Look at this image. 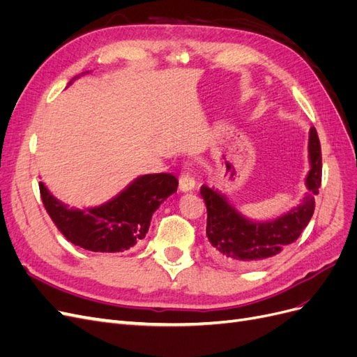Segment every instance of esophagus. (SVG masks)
<instances>
[{"label":"esophagus","instance_id":"34e87169","mask_svg":"<svg viewBox=\"0 0 357 357\" xmlns=\"http://www.w3.org/2000/svg\"><path fill=\"white\" fill-rule=\"evenodd\" d=\"M195 180H193V177H190L188 172H183V174L180 176V180H178V188L181 192H192L193 189H195Z\"/></svg>","mask_w":357,"mask_h":357}]
</instances>
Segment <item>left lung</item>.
<instances>
[{"label": "left lung", "instance_id": "obj_1", "mask_svg": "<svg viewBox=\"0 0 357 357\" xmlns=\"http://www.w3.org/2000/svg\"><path fill=\"white\" fill-rule=\"evenodd\" d=\"M308 160V190L304 198L274 220L248 219L225 193L202 185L201 195L207 205V236L218 261L234 268L261 266L274 261L299 238L314 213V197L321 183V152L316 128L310 129Z\"/></svg>", "mask_w": 357, "mask_h": 357}]
</instances>
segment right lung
Returning a JSON list of instances; mask_svg holds the SVG:
<instances>
[{
	"label": "right lung",
	"instance_id": "add662e5",
	"mask_svg": "<svg viewBox=\"0 0 357 357\" xmlns=\"http://www.w3.org/2000/svg\"><path fill=\"white\" fill-rule=\"evenodd\" d=\"M178 180L167 172L144 174L114 198L96 207H68L40 181L45 208L66 238L84 250L117 253L139 244L149 231L153 213L177 192Z\"/></svg>",
	"mask_w": 357,
	"mask_h": 357
}]
</instances>
